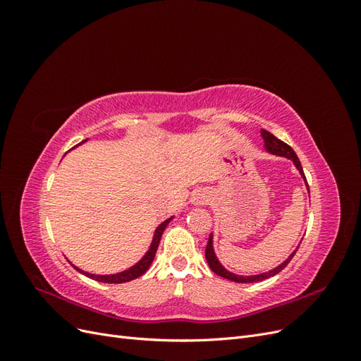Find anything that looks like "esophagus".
Returning a JSON list of instances; mask_svg holds the SVG:
<instances>
[{"mask_svg":"<svg viewBox=\"0 0 361 361\" xmlns=\"http://www.w3.org/2000/svg\"><path fill=\"white\" fill-rule=\"evenodd\" d=\"M203 200H204V197H197V202H199V203H202Z\"/></svg>","mask_w":361,"mask_h":361,"instance_id":"34e87169","label":"esophagus"}]
</instances>
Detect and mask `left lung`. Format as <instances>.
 Masks as SVG:
<instances>
[{
	"mask_svg": "<svg viewBox=\"0 0 361 361\" xmlns=\"http://www.w3.org/2000/svg\"><path fill=\"white\" fill-rule=\"evenodd\" d=\"M262 137H264V140H265V147H267L268 152H271V154H274V155L286 157V158L292 159L293 164H295V167H297V169L300 170V173H301V176L304 178V180H307V179H305V176H304L301 162H300L297 154H295L293 149H292L290 146H288L286 143H283L281 140H279L276 135H272L271 133H268V130H265V129H262ZM298 248H300V245H298L297 248H295L293 253H292L285 262H283L281 265H279L277 268H274V269L269 271V272H264V274L250 276V277L235 276V274H232V272H228L227 269H224V268L220 265V262L216 260V257H215V255H214V250H212V238H209V241H207L204 256H206V260H207V265L211 267V269L215 272V274L221 276V277H224V279H227V280H231V281H236V283H255V281H262V280H265V279H269V277H272V276L279 274V272H280L283 268H286V265L292 260V257L295 256V253H297Z\"/></svg>",
	"mask_w": 361,
	"mask_h": 361,
	"instance_id": "obj_1",
	"label": "left lung"
}]
</instances>
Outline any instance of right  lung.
<instances>
[{"label": "right lung", "mask_w": 361, "mask_h": 361, "mask_svg": "<svg viewBox=\"0 0 361 361\" xmlns=\"http://www.w3.org/2000/svg\"><path fill=\"white\" fill-rule=\"evenodd\" d=\"M170 220H171V218H169V220H166L162 224H159V227L157 228V232H155L154 241H152V245H150L149 251L146 253V256L141 259L138 264L134 265L133 268H129V269H126L123 272H118V274H113V276H96V274H89V272H84V271L78 269V268L73 267V265L72 267L75 269H78L80 272H82L84 276L90 277V279H93L96 281H102V283H125V281H130V280H134V279H137L140 276H143L145 272L149 269V267L152 265V262H154V259H155V255H157V250H158V245H159V241H161L162 232H164V228L167 227V224L170 223Z\"/></svg>", "instance_id": "1"}]
</instances>
